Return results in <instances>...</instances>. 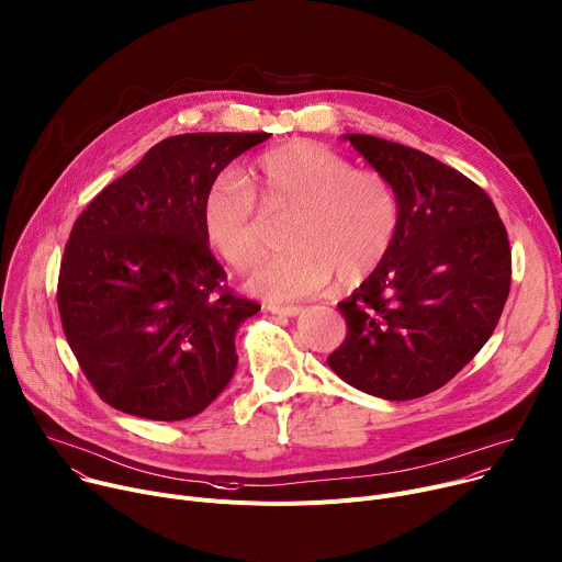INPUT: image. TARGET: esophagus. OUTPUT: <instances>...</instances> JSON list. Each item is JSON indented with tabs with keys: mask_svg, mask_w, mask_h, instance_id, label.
Segmentation results:
<instances>
[{
	"mask_svg": "<svg viewBox=\"0 0 562 562\" xmlns=\"http://www.w3.org/2000/svg\"><path fill=\"white\" fill-rule=\"evenodd\" d=\"M267 312L271 314H278V316H301L303 314V307H293V305H267Z\"/></svg>",
	"mask_w": 562,
	"mask_h": 562,
	"instance_id": "obj_1",
	"label": "esophagus"
}]
</instances>
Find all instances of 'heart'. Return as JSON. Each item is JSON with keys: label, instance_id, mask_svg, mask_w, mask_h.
Instances as JSON below:
<instances>
[{"label": "heart", "instance_id": "b5f03b06", "mask_svg": "<svg viewBox=\"0 0 562 562\" xmlns=\"http://www.w3.org/2000/svg\"><path fill=\"white\" fill-rule=\"evenodd\" d=\"M271 214L291 212L284 241L291 250L267 261L250 289L273 301L323 293L334 276L350 286L380 269L400 228V201L391 178L352 167L331 148L293 139L259 156L250 180L237 171L214 178L203 203L212 248L237 271L269 252Z\"/></svg>", "mask_w": 562, "mask_h": 562}]
</instances>
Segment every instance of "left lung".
I'll return each mask as SVG.
<instances>
[{
    "label": "left lung",
    "instance_id": "8db88e82",
    "mask_svg": "<svg viewBox=\"0 0 562 562\" xmlns=\"http://www.w3.org/2000/svg\"><path fill=\"white\" fill-rule=\"evenodd\" d=\"M400 201L391 252L339 303L346 341L327 363L350 386L414 400L445 386L495 331L510 246L495 203L461 171L411 146L348 135Z\"/></svg>",
    "mask_w": 562,
    "mask_h": 562
}]
</instances>
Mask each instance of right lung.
<instances>
[{
	"label": "right lung",
	"instance_id": "obj_1",
	"mask_svg": "<svg viewBox=\"0 0 562 562\" xmlns=\"http://www.w3.org/2000/svg\"><path fill=\"white\" fill-rule=\"evenodd\" d=\"M269 133H184L148 148L74 221L56 303L97 395L146 420L192 418L228 386L235 331L259 305L212 255L214 178Z\"/></svg>",
	"mask_w": 562,
	"mask_h": 562
}]
</instances>
